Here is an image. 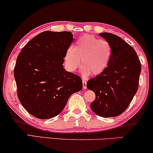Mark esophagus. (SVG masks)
<instances>
[{"label": "esophagus", "instance_id": "esophagus-1", "mask_svg": "<svg viewBox=\"0 0 153 153\" xmlns=\"http://www.w3.org/2000/svg\"><path fill=\"white\" fill-rule=\"evenodd\" d=\"M82 87L84 89H87V82H86L85 79H83L82 80Z\"/></svg>", "mask_w": 153, "mask_h": 153}]
</instances>
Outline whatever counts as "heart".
Wrapping results in <instances>:
<instances>
[{
  "instance_id": "heart-1",
  "label": "heart",
  "mask_w": 153,
  "mask_h": 153,
  "mask_svg": "<svg viewBox=\"0 0 153 153\" xmlns=\"http://www.w3.org/2000/svg\"><path fill=\"white\" fill-rule=\"evenodd\" d=\"M111 55L112 48L108 42L85 34L76 41L74 47H68L64 59L69 71H76L82 62L84 76H98L108 66Z\"/></svg>"
}]
</instances>
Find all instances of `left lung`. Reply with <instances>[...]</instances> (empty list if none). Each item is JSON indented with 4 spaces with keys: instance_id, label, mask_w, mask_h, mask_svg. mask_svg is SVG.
I'll list each match as a JSON object with an SVG mask.
<instances>
[{
    "instance_id": "1",
    "label": "left lung",
    "mask_w": 153,
    "mask_h": 153,
    "mask_svg": "<svg viewBox=\"0 0 153 153\" xmlns=\"http://www.w3.org/2000/svg\"><path fill=\"white\" fill-rule=\"evenodd\" d=\"M99 35L108 42L112 55L105 71L87 83L88 89L96 94L91 109L102 117H115L129 106L138 89L141 63L134 49L115 34Z\"/></svg>"
}]
</instances>
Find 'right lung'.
Returning a JSON list of instances; mask_svg holds the SVG:
<instances>
[{
    "label": "right lung",
    "instance_id": "right-lung-1",
    "mask_svg": "<svg viewBox=\"0 0 153 153\" xmlns=\"http://www.w3.org/2000/svg\"><path fill=\"white\" fill-rule=\"evenodd\" d=\"M73 42L71 32L44 31L27 42L17 57L14 76L18 98L34 117H56L70 96L82 88L80 77L63 66Z\"/></svg>",
    "mask_w": 153,
    "mask_h": 153
}]
</instances>
